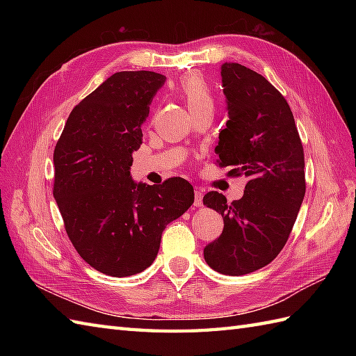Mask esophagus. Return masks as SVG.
I'll return each mask as SVG.
<instances>
[{"label": "esophagus", "mask_w": 356, "mask_h": 356, "mask_svg": "<svg viewBox=\"0 0 356 356\" xmlns=\"http://www.w3.org/2000/svg\"><path fill=\"white\" fill-rule=\"evenodd\" d=\"M202 203H203V191L195 190L194 191V207L195 208H200Z\"/></svg>", "instance_id": "34e87169"}]
</instances>
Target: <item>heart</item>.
<instances>
[{"label": "heart", "instance_id": "1", "mask_svg": "<svg viewBox=\"0 0 356 356\" xmlns=\"http://www.w3.org/2000/svg\"><path fill=\"white\" fill-rule=\"evenodd\" d=\"M180 92H182L188 108L193 115L200 110L214 108L213 93L200 74H188L180 81Z\"/></svg>", "mask_w": 356, "mask_h": 356}]
</instances>
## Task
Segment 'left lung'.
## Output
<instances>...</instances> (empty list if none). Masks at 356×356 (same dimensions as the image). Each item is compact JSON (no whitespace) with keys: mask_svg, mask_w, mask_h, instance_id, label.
<instances>
[{"mask_svg":"<svg viewBox=\"0 0 356 356\" xmlns=\"http://www.w3.org/2000/svg\"><path fill=\"white\" fill-rule=\"evenodd\" d=\"M228 122L218 133V165L246 176L240 200L211 191L203 203L223 217V232L203 249L214 270L245 275L266 266L286 245L305 199V151L284 96L261 74L222 65Z\"/></svg>","mask_w":356,"mask_h":356,"instance_id":"8db88e82","label":"left lung"}]
</instances>
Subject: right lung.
I'll use <instances>...</instances> for the list:
<instances>
[{
  "instance_id": "right-lung-1",
  "label": "right lung",
  "mask_w": 356,
  "mask_h": 356,
  "mask_svg": "<svg viewBox=\"0 0 356 356\" xmlns=\"http://www.w3.org/2000/svg\"><path fill=\"white\" fill-rule=\"evenodd\" d=\"M165 79L145 70L111 74L72 110L53 153V195L67 236L105 275L145 270L166 225L194 202L193 186L182 177L157 186L136 184L130 174L140 125Z\"/></svg>"
}]
</instances>
